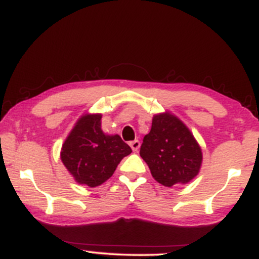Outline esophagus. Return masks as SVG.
I'll use <instances>...</instances> for the list:
<instances>
[{
	"mask_svg": "<svg viewBox=\"0 0 259 259\" xmlns=\"http://www.w3.org/2000/svg\"><path fill=\"white\" fill-rule=\"evenodd\" d=\"M130 147L133 148L134 152H138L140 148V141L139 140H134V141L130 142Z\"/></svg>",
	"mask_w": 259,
	"mask_h": 259,
	"instance_id": "obj_1",
	"label": "esophagus"
}]
</instances>
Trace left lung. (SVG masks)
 Wrapping results in <instances>:
<instances>
[{
	"label": "left lung",
	"mask_w": 259,
	"mask_h": 259,
	"mask_svg": "<svg viewBox=\"0 0 259 259\" xmlns=\"http://www.w3.org/2000/svg\"><path fill=\"white\" fill-rule=\"evenodd\" d=\"M140 156L160 185H184L195 179L202 167V148L194 134L170 111L157 113L151 132L144 138Z\"/></svg>",
	"instance_id": "left-lung-1"
}]
</instances>
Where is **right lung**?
<instances>
[{"mask_svg": "<svg viewBox=\"0 0 259 259\" xmlns=\"http://www.w3.org/2000/svg\"><path fill=\"white\" fill-rule=\"evenodd\" d=\"M101 119V113H84L62 145V163L80 185H102L120 160L132 153L118 134L103 133Z\"/></svg>", "mask_w": 259, "mask_h": 259, "instance_id": "obj_1", "label": "right lung"}]
</instances>
